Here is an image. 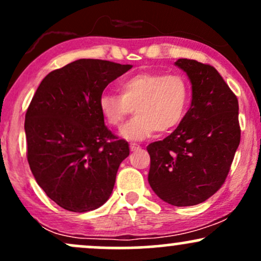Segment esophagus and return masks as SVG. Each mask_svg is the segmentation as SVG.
<instances>
[{"mask_svg": "<svg viewBox=\"0 0 261 261\" xmlns=\"http://www.w3.org/2000/svg\"><path fill=\"white\" fill-rule=\"evenodd\" d=\"M140 148H141V146L137 145V143H134V142L130 143V149H131V151H137V149H140Z\"/></svg>", "mask_w": 261, "mask_h": 261, "instance_id": "obj_1", "label": "esophagus"}]
</instances>
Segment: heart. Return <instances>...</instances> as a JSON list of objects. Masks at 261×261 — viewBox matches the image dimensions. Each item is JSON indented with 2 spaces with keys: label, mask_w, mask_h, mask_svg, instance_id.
Returning <instances> with one entry per match:
<instances>
[{
  "label": "heart",
  "mask_w": 261,
  "mask_h": 261,
  "mask_svg": "<svg viewBox=\"0 0 261 261\" xmlns=\"http://www.w3.org/2000/svg\"><path fill=\"white\" fill-rule=\"evenodd\" d=\"M191 98V87L181 74L141 72L120 83V95L103 93L98 109L107 125L120 126L134 112L136 115L121 128L126 140L140 141L153 135L168 133L180 124Z\"/></svg>",
  "instance_id": "1"
}]
</instances>
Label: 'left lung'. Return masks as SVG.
<instances>
[{
    "mask_svg": "<svg viewBox=\"0 0 261 261\" xmlns=\"http://www.w3.org/2000/svg\"><path fill=\"white\" fill-rule=\"evenodd\" d=\"M191 82L190 109L179 126L149 143L148 182L174 206L201 203L222 187L241 142L238 99L214 66L196 60L175 62Z\"/></svg>",
    "mask_w": 261,
    "mask_h": 261,
    "instance_id": "1",
    "label": "left lung"
}]
</instances>
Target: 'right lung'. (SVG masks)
Masks as SVG:
<instances>
[{
  "label": "right lung",
  "instance_id": "1",
  "mask_svg": "<svg viewBox=\"0 0 261 261\" xmlns=\"http://www.w3.org/2000/svg\"><path fill=\"white\" fill-rule=\"evenodd\" d=\"M133 65L81 59L41 81L25 113L27 158L47 196L72 212L109 199L128 143L104 125L98 99Z\"/></svg>",
  "mask_w": 261,
  "mask_h": 261
}]
</instances>
